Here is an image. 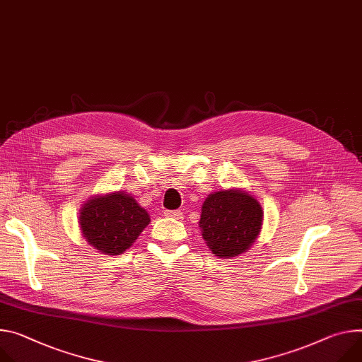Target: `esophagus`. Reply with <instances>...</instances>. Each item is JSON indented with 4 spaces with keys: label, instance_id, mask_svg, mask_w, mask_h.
Listing matches in <instances>:
<instances>
[{
    "label": "esophagus",
    "instance_id": "34e87169",
    "mask_svg": "<svg viewBox=\"0 0 362 362\" xmlns=\"http://www.w3.org/2000/svg\"><path fill=\"white\" fill-rule=\"evenodd\" d=\"M164 215L169 216V218H175V219H182L183 218V212L180 209H173V211L168 209V211H164Z\"/></svg>",
    "mask_w": 362,
    "mask_h": 362
}]
</instances>
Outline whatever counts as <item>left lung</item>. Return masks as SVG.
I'll use <instances>...</instances> for the list:
<instances>
[{"mask_svg": "<svg viewBox=\"0 0 362 362\" xmlns=\"http://www.w3.org/2000/svg\"><path fill=\"white\" fill-rule=\"evenodd\" d=\"M262 222L257 199L241 190L209 194L202 205L201 228L208 247L221 258L235 257L255 241Z\"/></svg>", "mask_w": 362, "mask_h": 362, "instance_id": "left-lung-1", "label": "left lung"}]
</instances>
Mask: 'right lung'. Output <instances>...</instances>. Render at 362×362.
I'll return each mask as SVG.
<instances>
[{
  "instance_id": "obj_1",
  "label": "right lung",
  "mask_w": 362,
  "mask_h": 362,
  "mask_svg": "<svg viewBox=\"0 0 362 362\" xmlns=\"http://www.w3.org/2000/svg\"><path fill=\"white\" fill-rule=\"evenodd\" d=\"M81 229L88 243L104 254L118 255L131 247L148 225V214L124 192L89 201L81 212Z\"/></svg>"
}]
</instances>
